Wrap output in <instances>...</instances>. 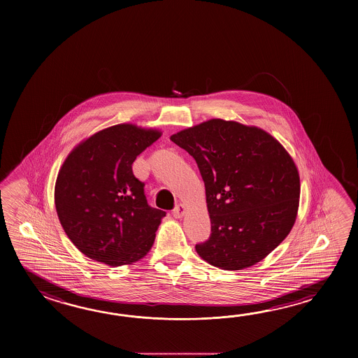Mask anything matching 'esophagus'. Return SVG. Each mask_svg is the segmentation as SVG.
<instances>
[{"label": "esophagus", "mask_w": 358, "mask_h": 358, "mask_svg": "<svg viewBox=\"0 0 358 358\" xmlns=\"http://www.w3.org/2000/svg\"><path fill=\"white\" fill-rule=\"evenodd\" d=\"M185 213H187L185 206L182 205V203H179V205L176 206V208H174L173 215H174L176 219H182V216L185 215Z\"/></svg>", "instance_id": "34e87169"}]
</instances>
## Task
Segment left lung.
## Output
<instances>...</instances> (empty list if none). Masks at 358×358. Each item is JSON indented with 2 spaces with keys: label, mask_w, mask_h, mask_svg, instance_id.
Segmentation results:
<instances>
[{
  "label": "left lung",
  "mask_w": 358,
  "mask_h": 358,
  "mask_svg": "<svg viewBox=\"0 0 358 358\" xmlns=\"http://www.w3.org/2000/svg\"><path fill=\"white\" fill-rule=\"evenodd\" d=\"M170 139L197 162L211 236L198 256L222 270L256 265L282 243L297 217L301 182L294 161L266 130L210 119Z\"/></svg>",
  "instance_id": "obj_1"
}]
</instances>
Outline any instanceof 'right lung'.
<instances>
[{
	"label": "right lung",
	"mask_w": 358,
	"mask_h": 358,
	"mask_svg": "<svg viewBox=\"0 0 358 358\" xmlns=\"http://www.w3.org/2000/svg\"><path fill=\"white\" fill-rule=\"evenodd\" d=\"M162 131L124 122L83 139L62 162L55 206L69 239L87 257L108 266L147 256L165 211L147 203L145 184L133 174L139 153Z\"/></svg>",
	"instance_id": "obj_1"
}]
</instances>
